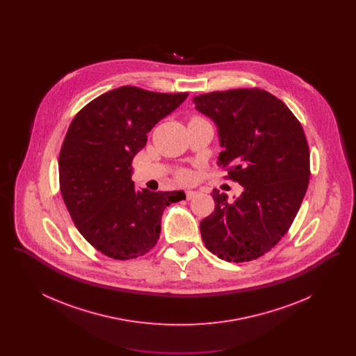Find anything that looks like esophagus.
Instances as JSON below:
<instances>
[{"instance_id": "1", "label": "esophagus", "mask_w": 356, "mask_h": 356, "mask_svg": "<svg viewBox=\"0 0 356 356\" xmlns=\"http://www.w3.org/2000/svg\"><path fill=\"white\" fill-rule=\"evenodd\" d=\"M197 192L196 191H192V189H186V200H191L195 195H196Z\"/></svg>"}]
</instances>
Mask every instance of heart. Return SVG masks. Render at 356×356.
<instances>
[{"instance_id": "1", "label": "heart", "mask_w": 356, "mask_h": 356, "mask_svg": "<svg viewBox=\"0 0 356 356\" xmlns=\"http://www.w3.org/2000/svg\"><path fill=\"white\" fill-rule=\"evenodd\" d=\"M179 177H180L183 181H186V180H189V179H191V173H189V172H186V170H183V172H180Z\"/></svg>"}]
</instances>
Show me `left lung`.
Here are the masks:
<instances>
[{"label": "left lung", "mask_w": 356, "mask_h": 356, "mask_svg": "<svg viewBox=\"0 0 356 356\" xmlns=\"http://www.w3.org/2000/svg\"><path fill=\"white\" fill-rule=\"evenodd\" d=\"M224 148L218 164L244 188L235 202L213 189L215 211L200 222L205 247L225 261L257 259L287 234L309 181V149L287 105L259 88L193 97Z\"/></svg>", "instance_id": "left-lung-1"}]
</instances>
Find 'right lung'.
Returning <instances> with one entry per match:
<instances>
[{"instance_id":"1","label":"right lung","mask_w":356,"mask_h":356,"mask_svg":"<svg viewBox=\"0 0 356 356\" xmlns=\"http://www.w3.org/2000/svg\"><path fill=\"white\" fill-rule=\"evenodd\" d=\"M186 97L121 86L72 120L58 157L60 189L74 225L102 254L129 260L149 252L165 207L186 200L184 191H136L131 176L147 134Z\"/></svg>"}]
</instances>
